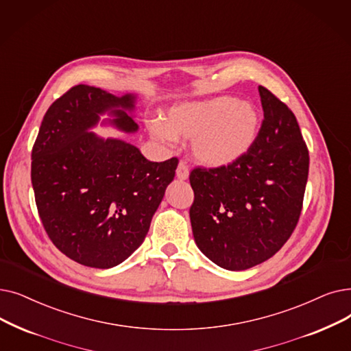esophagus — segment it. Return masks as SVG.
Wrapping results in <instances>:
<instances>
[{"label":"esophagus","instance_id":"obj_1","mask_svg":"<svg viewBox=\"0 0 351 351\" xmlns=\"http://www.w3.org/2000/svg\"><path fill=\"white\" fill-rule=\"evenodd\" d=\"M176 176L179 178V179H188V176H189V167H188V165H186V162L185 160H180L179 162V165H178V169H176Z\"/></svg>","mask_w":351,"mask_h":351}]
</instances>
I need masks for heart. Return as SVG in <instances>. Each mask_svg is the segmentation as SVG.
Wrapping results in <instances>:
<instances>
[{
  "label": "heart",
  "instance_id": "1",
  "mask_svg": "<svg viewBox=\"0 0 351 351\" xmlns=\"http://www.w3.org/2000/svg\"><path fill=\"white\" fill-rule=\"evenodd\" d=\"M152 134L163 142L193 138V154L209 166H225L243 156L258 132V113L247 101L219 96L176 106L167 123L154 121Z\"/></svg>",
  "mask_w": 351,
  "mask_h": 351
}]
</instances>
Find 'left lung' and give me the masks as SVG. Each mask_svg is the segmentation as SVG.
<instances>
[{"instance_id":"left-lung-1","label":"left lung","mask_w":351,"mask_h":351,"mask_svg":"<svg viewBox=\"0 0 351 351\" xmlns=\"http://www.w3.org/2000/svg\"><path fill=\"white\" fill-rule=\"evenodd\" d=\"M258 91L264 120L247 154L189 175L196 245L230 271L255 267L282 248L298 223L308 178V149L294 113L264 86Z\"/></svg>"}]
</instances>
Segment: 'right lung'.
<instances>
[{
  "label": "right lung",
  "instance_id": "right-lung-1",
  "mask_svg": "<svg viewBox=\"0 0 351 351\" xmlns=\"http://www.w3.org/2000/svg\"><path fill=\"white\" fill-rule=\"evenodd\" d=\"M116 97L74 86L45 112L32 150V184L44 231L70 260L91 268L123 263L143 242L178 158L149 162L138 147L87 132L108 110L126 132L138 125Z\"/></svg>",
  "mask_w": 351,
  "mask_h": 351
}]
</instances>
